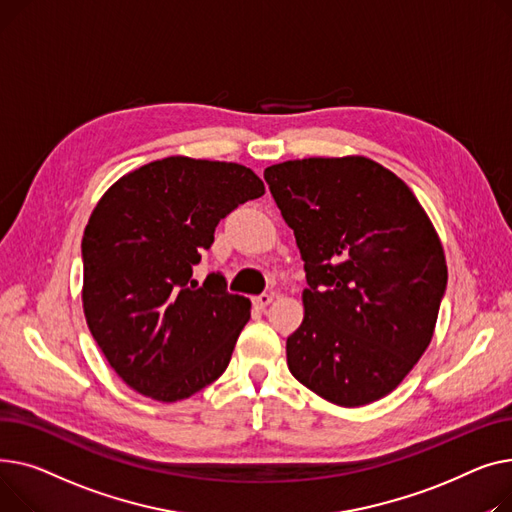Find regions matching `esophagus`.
Listing matches in <instances>:
<instances>
[{"label":"esophagus","instance_id":"1","mask_svg":"<svg viewBox=\"0 0 512 512\" xmlns=\"http://www.w3.org/2000/svg\"><path fill=\"white\" fill-rule=\"evenodd\" d=\"M270 302H273V295H268V293H260V295L254 297L256 310H264L266 306H270Z\"/></svg>","mask_w":512,"mask_h":512}]
</instances>
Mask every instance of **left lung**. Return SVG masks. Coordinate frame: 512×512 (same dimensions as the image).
Returning a JSON list of instances; mask_svg holds the SVG:
<instances>
[{"mask_svg": "<svg viewBox=\"0 0 512 512\" xmlns=\"http://www.w3.org/2000/svg\"><path fill=\"white\" fill-rule=\"evenodd\" d=\"M264 179L308 281L289 372L341 407L393 393L432 341L448 279L426 210L366 157L285 161Z\"/></svg>", "mask_w": 512, "mask_h": 512, "instance_id": "8db88e82", "label": "left lung"}]
</instances>
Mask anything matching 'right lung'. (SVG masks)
<instances>
[{
  "mask_svg": "<svg viewBox=\"0 0 512 512\" xmlns=\"http://www.w3.org/2000/svg\"><path fill=\"white\" fill-rule=\"evenodd\" d=\"M264 194L248 167L167 157L119 177L82 237V308L109 366L136 393L192 397L229 366L250 299L225 277L192 279L215 227Z\"/></svg>",
  "mask_w": 512,
  "mask_h": 512,
  "instance_id": "add662e5",
  "label": "right lung"
}]
</instances>
